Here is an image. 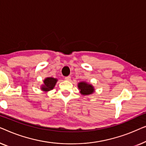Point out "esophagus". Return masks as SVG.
<instances>
[{"mask_svg":"<svg viewBox=\"0 0 146 146\" xmlns=\"http://www.w3.org/2000/svg\"><path fill=\"white\" fill-rule=\"evenodd\" d=\"M65 80H66V81H70V80H71V77H69V76H68V77H65Z\"/></svg>","mask_w":146,"mask_h":146,"instance_id":"1","label":"esophagus"}]
</instances>
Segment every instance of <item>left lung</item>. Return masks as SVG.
I'll list each match as a JSON object with an SVG mask.
<instances>
[{
	"label": "left lung",
	"instance_id": "left-lung-1",
	"mask_svg": "<svg viewBox=\"0 0 146 146\" xmlns=\"http://www.w3.org/2000/svg\"><path fill=\"white\" fill-rule=\"evenodd\" d=\"M77 87L78 89L79 90L80 93L84 96L90 95V94L94 93V92L95 91L93 86L86 81L79 82L77 84Z\"/></svg>",
	"mask_w": 146,
	"mask_h": 146
}]
</instances>
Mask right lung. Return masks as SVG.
Wrapping results in <instances>:
<instances>
[{
	"label": "right lung",
	"instance_id": "add662e5",
	"mask_svg": "<svg viewBox=\"0 0 146 146\" xmlns=\"http://www.w3.org/2000/svg\"><path fill=\"white\" fill-rule=\"evenodd\" d=\"M57 81H58V79H56V78H53L52 77L46 78L43 81V84L41 85V90L44 93H48V92L52 91L55 87Z\"/></svg>",
	"mask_w": 146,
	"mask_h": 146
}]
</instances>
